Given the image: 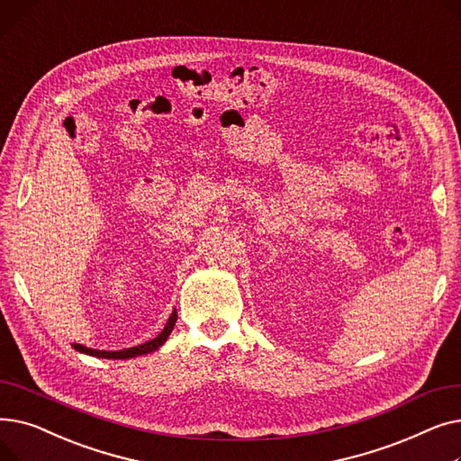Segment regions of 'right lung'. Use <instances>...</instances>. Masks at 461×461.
<instances>
[{
  "mask_svg": "<svg viewBox=\"0 0 461 461\" xmlns=\"http://www.w3.org/2000/svg\"><path fill=\"white\" fill-rule=\"evenodd\" d=\"M176 321H177V312L174 310L172 316H169V320L166 321L164 329L158 332V336H155L153 340L145 342V344H140V346H134V348H127V349H119V351H104V349H91V348H86L82 344H72L75 346L77 351L80 353H86V355H91V357H99V358H134V357H140V355H148V353H153L157 351L160 346H164V342L167 340V336L172 334L174 327H176Z\"/></svg>",
  "mask_w": 461,
  "mask_h": 461,
  "instance_id": "add662e5",
  "label": "right lung"
}]
</instances>
